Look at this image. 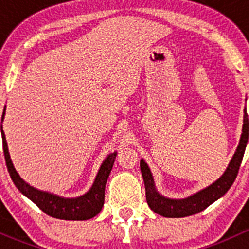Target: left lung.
<instances>
[{
	"label": "left lung",
	"instance_id": "obj_1",
	"mask_svg": "<svg viewBox=\"0 0 249 249\" xmlns=\"http://www.w3.org/2000/svg\"><path fill=\"white\" fill-rule=\"evenodd\" d=\"M248 115L245 108L242 134H241L240 142H238L237 148H236L235 154L232 155L227 170L212 184L203 188V189L199 190V192L190 195V196L184 197V199H170V197L160 194L158 192L157 187H155L154 177H153V173L150 171L149 166H148L144 160L141 159L140 166L143 180H144L145 199H147L150 210H153L155 213L162 215V217L182 218L196 214V213L207 208L210 205H212L214 201H217L218 199H220L230 189L238 173V169H240L241 162H242L246 145H247L248 142Z\"/></svg>",
	"mask_w": 249,
	"mask_h": 249
}]
</instances>
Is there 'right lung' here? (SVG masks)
<instances>
[{
    "label": "right lung",
    "instance_id": "add662e5",
    "mask_svg": "<svg viewBox=\"0 0 249 249\" xmlns=\"http://www.w3.org/2000/svg\"><path fill=\"white\" fill-rule=\"evenodd\" d=\"M4 114H6V106H4L3 114H2V122L4 119ZM1 135L4 159H6L7 169H8L12 180L19 189V192L26 197H29L32 202L36 203L44 213H47L50 217L64 220H87L99 214L105 203V188H106L109 173L112 171L113 164H114L115 157H117V152L110 153L105 158L91 188L85 194L77 197H64L60 196V195L53 194V193L39 190L25 182L20 177L19 173L17 172L13 161H12L8 144H7L6 141V135H4L3 129H2V125Z\"/></svg>",
    "mask_w": 249,
    "mask_h": 249
}]
</instances>
